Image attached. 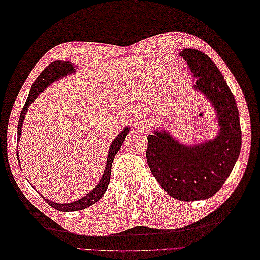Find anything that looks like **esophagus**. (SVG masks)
<instances>
[{
    "mask_svg": "<svg viewBox=\"0 0 260 260\" xmlns=\"http://www.w3.org/2000/svg\"><path fill=\"white\" fill-rule=\"evenodd\" d=\"M147 125V120L144 119V116H139L134 121V129L136 130H146Z\"/></svg>",
    "mask_w": 260,
    "mask_h": 260,
    "instance_id": "34e87169",
    "label": "esophagus"
}]
</instances>
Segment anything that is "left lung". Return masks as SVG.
Listing matches in <instances>:
<instances>
[{
  "label": "left lung",
  "instance_id": "1",
  "mask_svg": "<svg viewBox=\"0 0 260 260\" xmlns=\"http://www.w3.org/2000/svg\"><path fill=\"white\" fill-rule=\"evenodd\" d=\"M179 56L197 78L193 88L215 111L218 134L212 139L185 145L165 126L155 128L147 138L146 156L161 188L174 199L189 202L213 197L224 184L239 158L241 129L234 94L210 57L190 48Z\"/></svg>",
  "mask_w": 260,
  "mask_h": 260
}]
</instances>
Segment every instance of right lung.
<instances>
[{
    "mask_svg": "<svg viewBox=\"0 0 260 260\" xmlns=\"http://www.w3.org/2000/svg\"><path fill=\"white\" fill-rule=\"evenodd\" d=\"M77 67L76 65H74L71 61H62V60H57L51 62L48 67L45 68V71L42 72L38 78L36 79L34 85L31 86L29 96L26 99V102L24 104V107L21 111L20 114V119H19V123H18V142L20 141L21 138V131H22V125H23V121L25 119L26 112H28V109L31 104H32L34 101L39 96V94L46 89L48 86H50L52 83H55L57 81H59L60 78L66 77L68 75H73L77 72ZM79 70V68H78ZM130 131V126H125V128L120 131V134L114 138V140L111 142V146L109 148V152H108V158H107V165H105L104 172L102 177H101L99 184L93 188L91 192L87 193L86 195H84L83 198H81L77 201H74V202L71 203H56L52 202V201L46 199L45 197H41L45 199V201L48 203L52 208L58 210V211H62V212H72V211H79V210H84L88 208V206L93 205L94 203H96L98 201L103 197L104 193L107 192L109 183H110V177H111V168H112V162L114 160V157L118 151L120 150L121 146L123 145V141L125 139V137L128 136ZM18 160H19V152H18ZM20 162V160H19ZM36 189V188H35ZM37 190V189H36ZM38 192V190H37Z\"/></svg>",
    "mask_w": 260,
    "mask_h": 260,
    "instance_id": "1",
    "label": "right lung"
}]
</instances>
